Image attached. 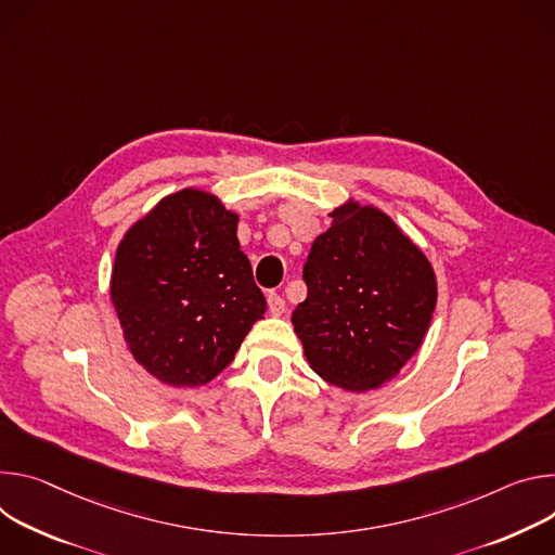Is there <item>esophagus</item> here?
Instances as JSON below:
<instances>
[{
  "mask_svg": "<svg viewBox=\"0 0 555 555\" xmlns=\"http://www.w3.org/2000/svg\"><path fill=\"white\" fill-rule=\"evenodd\" d=\"M267 301H269V311H271V315H282V313L286 311V301H284V297H280L278 293H269Z\"/></svg>",
  "mask_w": 555,
  "mask_h": 555,
  "instance_id": "1",
  "label": "esophagus"
}]
</instances>
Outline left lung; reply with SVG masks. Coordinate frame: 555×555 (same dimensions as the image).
Instances as JSON below:
<instances>
[{
  "label": "left lung",
  "instance_id": "left-lung-1",
  "mask_svg": "<svg viewBox=\"0 0 555 555\" xmlns=\"http://www.w3.org/2000/svg\"><path fill=\"white\" fill-rule=\"evenodd\" d=\"M315 237L293 326L313 371L352 392L399 375L437 306V275L418 246L377 207L354 201Z\"/></svg>",
  "mask_w": 555,
  "mask_h": 555
}]
</instances>
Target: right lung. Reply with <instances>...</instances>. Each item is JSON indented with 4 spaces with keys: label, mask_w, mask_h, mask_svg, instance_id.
<instances>
[{
    "label": "right lung",
    "mask_w": 555,
    "mask_h": 555,
    "mask_svg": "<svg viewBox=\"0 0 555 555\" xmlns=\"http://www.w3.org/2000/svg\"><path fill=\"white\" fill-rule=\"evenodd\" d=\"M109 295L134 359L173 388L220 375L267 311L240 251L237 214L192 188L163 198L122 235Z\"/></svg>",
    "instance_id": "add662e5"
}]
</instances>
